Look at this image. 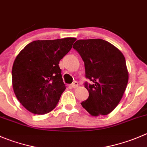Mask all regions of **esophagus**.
I'll list each match as a JSON object with an SVG mask.
<instances>
[{"label": "esophagus", "mask_w": 147, "mask_h": 147, "mask_svg": "<svg viewBox=\"0 0 147 147\" xmlns=\"http://www.w3.org/2000/svg\"><path fill=\"white\" fill-rule=\"evenodd\" d=\"M70 86L72 87V88H78L79 85H78V82H74V83L72 84Z\"/></svg>", "instance_id": "34e87169"}]
</instances>
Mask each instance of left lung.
I'll list each match as a JSON object with an SVG mask.
<instances>
[{
    "instance_id": "8db88e82",
    "label": "left lung",
    "mask_w": 147,
    "mask_h": 147,
    "mask_svg": "<svg viewBox=\"0 0 147 147\" xmlns=\"http://www.w3.org/2000/svg\"><path fill=\"white\" fill-rule=\"evenodd\" d=\"M85 63V83L89 92L82 106L92 116L108 114L119 105L126 90L129 72L126 59L118 48L100 39H80L73 45Z\"/></svg>"
}]
</instances>
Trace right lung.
<instances>
[{
    "label": "right lung",
    "mask_w": 147,
    "mask_h": 147,
    "mask_svg": "<svg viewBox=\"0 0 147 147\" xmlns=\"http://www.w3.org/2000/svg\"><path fill=\"white\" fill-rule=\"evenodd\" d=\"M75 38L34 41L16 57L12 67L14 93L31 113L43 115L57 106L66 89L59 61L70 51Z\"/></svg>",
    "instance_id": "obj_1"
}]
</instances>
